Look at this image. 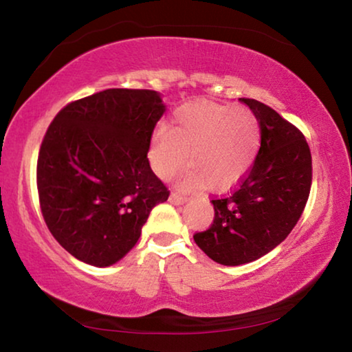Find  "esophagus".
Masks as SVG:
<instances>
[{"label": "esophagus", "instance_id": "34e87169", "mask_svg": "<svg viewBox=\"0 0 352 352\" xmlns=\"http://www.w3.org/2000/svg\"><path fill=\"white\" fill-rule=\"evenodd\" d=\"M169 201L172 202V204H175V206H178V204H183L186 201V197L183 196V194H180V192H172L170 196H169Z\"/></svg>", "mask_w": 352, "mask_h": 352}]
</instances>
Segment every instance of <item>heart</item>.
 <instances>
[{"label": "heart", "mask_w": 352, "mask_h": 352, "mask_svg": "<svg viewBox=\"0 0 352 352\" xmlns=\"http://www.w3.org/2000/svg\"><path fill=\"white\" fill-rule=\"evenodd\" d=\"M261 142L258 118L246 109L208 101L178 109L174 128L161 124L151 140V162L162 178H170L191 162L186 185L224 190L237 183L256 158Z\"/></svg>", "instance_id": "1"}]
</instances>
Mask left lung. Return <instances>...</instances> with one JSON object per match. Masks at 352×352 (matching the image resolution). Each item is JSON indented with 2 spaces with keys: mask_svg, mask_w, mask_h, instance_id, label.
<instances>
[{
  "mask_svg": "<svg viewBox=\"0 0 352 352\" xmlns=\"http://www.w3.org/2000/svg\"><path fill=\"white\" fill-rule=\"evenodd\" d=\"M240 101L258 118L261 148L239 185L212 199L210 228L192 235L199 248L223 265L256 261L280 245L302 217L313 178L302 131L256 99Z\"/></svg>",
  "mask_w": 352,
  "mask_h": 352,
  "instance_id": "8db88e82",
  "label": "left lung"
}]
</instances>
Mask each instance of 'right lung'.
Listing matches in <instances>:
<instances>
[{
  "mask_svg": "<svg viewBox=\"0 0 352 352\" xmlns=\"http://www.w3.org/2000/svg\"><path fill=\"white\" fill-rule=\"evenodd\" d=\"M164 110L153 90L109 88L66 104L47 128L36 167L41 212L78 261L115 264L169 197L146 158Z\"/></svg>",
  "mask_w": 352,
  "mask_h": 352,
  "instance_id": "add662e5",
  "label": "right lung"
}]
</instances>
